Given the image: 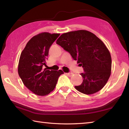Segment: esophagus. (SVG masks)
<instances>
[{
	"label": "esophagus",
	"instance_id": "1",
	"mask_svg": "<svg viewBox=\"0 0 129 129\" xmlns=\"http://www.w3.org/2000/svg\"><path fill=\"white\" fill-rule=\"evenodd\" d=\"M67 76H69V77H71V76H72V75H73V73H72V72H69V73H67Z\"/></svg>",
	"mask_w": 129,
	"mask_h": 129
}]
</instances>
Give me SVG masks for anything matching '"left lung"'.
<instances>
[{
    "label": "left lung",
    "instance_id": "1",
    "mask_svg": "<svg viewBox=\"0 0 129 129\" xmlns=\"http://www.w3.org/2000/svg\"><path fill=\"white\" fill-rule=\"evenodd\" d=\"M56 43L83 68V81L75 86L77 90L92 94L103 88L111 75L112 60L102 41L88 31L78 30L63 34Z\"/></svg>",
    "mask_w": 129,
    "mask_h": 129
}]
</instances>
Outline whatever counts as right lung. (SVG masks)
<instances>
[{"label": "right lung", "mask_w": 129, "mask_h": 129, "mask_svg": "<svg viewBox=\"0 0 129 129\" xmlns=\"http://www.w3.org/2000/svg\"><path fill=\"white\" fill-rule=\"evenodd\" d=\"M59 34L43 33L34 36L27 43L19 60L18 72L23 84L34 93L44 96L56 85L62 70L43 69L46 66L49 49Z\"/></svg>", "instance_id": "obj_1"}]
</instances>
